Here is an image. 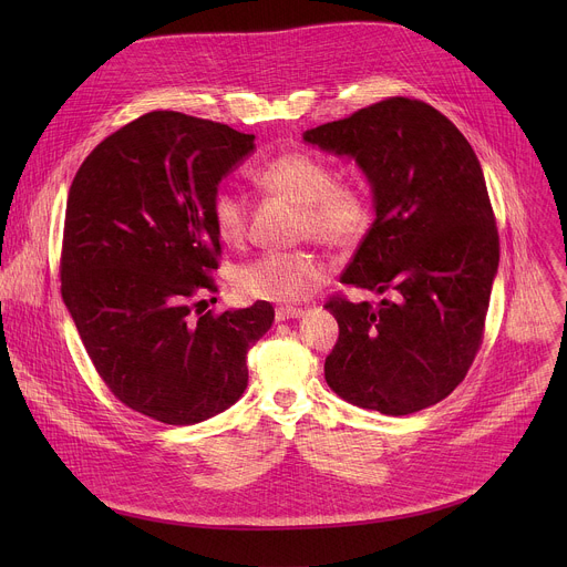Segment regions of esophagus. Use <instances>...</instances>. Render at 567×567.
<instances>
[{"instance_id":"esophagus-1","label":"esophagus","mask_w":567,"mask_h":567,"mask_svg":"<svg viewBox=\"0 0 567 567\" xmlns=\"http://www.w3.org/2000/svg\"><path fill=\"white\" fill-rule=\"evenodd\" d=\"M300 316H302L300 307H289V305L276 307V320H289V318H300Z\"/></svg>"}]
</instances>
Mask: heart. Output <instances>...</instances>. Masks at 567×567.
I'll return each instance as SVG.
<instances>
[{
    "label": "heart",
    "mask_w": 567,
    "mask_h": 567,
    "mask_svg": "<svg viewBox=\"0 0 567 567\" xmlns=\"http://www.w3.org/2000/svg\"><path fill=\"white\" fill-rule=\"evenodd\" d=\"M254 184L269 195L300 206L298 235L322 247L348 251L372 226L368 195L350 182H337V171L309 152H280L254 171ZM210 219L228 247H241L249 235V204L237 190L219 188L210 199ZM326 276V265L307 249L271 251L237 271V287L251 298L293 302Z\"/></svg>",
    "instance_id": "obj_1"
}]
</instances>
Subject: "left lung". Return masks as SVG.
<instances>
[{
    "label": "left lung",
    "mask_w": 567,
    "mask_h": 567,
    "mask_svg": "<svg viewBox=\"0 0 567 567\" xmlns=\"http://www.w3.org/2000/svg\"><path fill=\"white\" fill-rule=\"evenodd\" d=\"M302 138L352 156L374 195V221L341 276L383 296L326 302L339 341L328 385L359 409L411 415L449 396L484 337L501 241L480 161L429 103L392 96Z\"/></svg>",
    "instance_id": "8db88e82"
}]
</instances>
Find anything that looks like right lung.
Returning <instances> with one entry per match:
<instances>
[{"label":"right lung","instance_id":"right-lung-1","mask_svg":"<svg viewBox=\"0 0 567 567\" xmlns=\"http://www.w3.org/2000/svg\"><path fill=\"white\" fill-rule=\"evenodd\" d=\"M254 138L150 112L101 141L69 188L62 300L105 385L150 420L188 426L233 406L274 322L267 300L199 309L221 256L210 199Z\"/></svg>","mask_w":567,"mask_h":567}]
</instances>
